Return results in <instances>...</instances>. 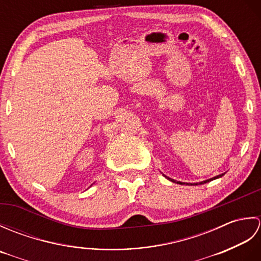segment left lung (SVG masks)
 I'll list each match as a JSON object with an SVG mask.
<instances>
[{"label":"left lung","mask_w":261,"mask_h":261,"mask_svg":"<svg viewBox=\"0 0 261 261\" xmlns=\"http://www.w3.org/2000/svg\"><path fill=\"white\" fill-rule=\"evenodd\" d=\"M224 174H221V175H218V176H215V177H213V178H210V179H206V180H204V181H201V182H194V184H191V185H197V184H205V182H208V181H211V180H213V179H216V178H220V177H222ZM165 176V175H164ZM166 178H168L169 180H171V181H174V182H177V184H186V185H190L188 184V182H181V181H176V180H174V179H171V178H169V177H167V176H165Z\"/></svg>","instance_id":"obj_1"}]
</instances>
